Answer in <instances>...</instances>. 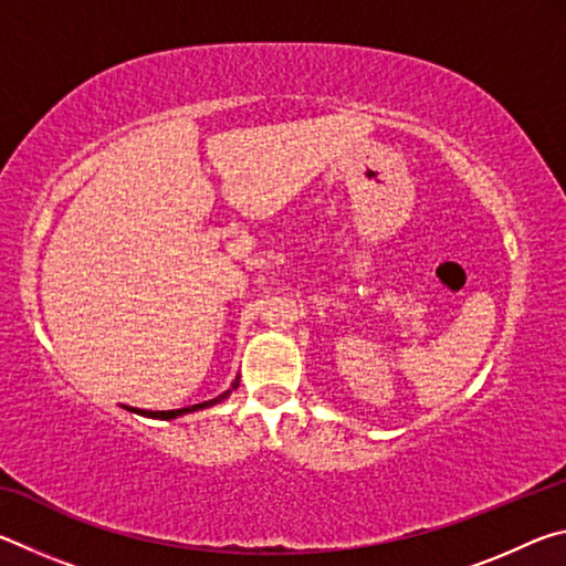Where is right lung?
I'll list each match as a JSON object with an SVG mask.
<instances>
[{
  "label": "right lung",
  "instance_id": "add662e5",
  "mask_svg": "<svg viewBox=\"0 0 566 566\" xmlns=\"http://www.w3.org/2000/svg\"><path fill=\"white\" fill-rule=\"evenodd\" d=\"M237 387V385H234ZM224 397H229V391H224L222 397L217 399H209V401H202V405H191V407H185V409H167V411H149V409H129V411H137V415H145V417H155V419H175V417H181V415H189V411H197V409H207L217 405V401H222Z\"/></svg>",
  "mask_w": 566,
  "mask_h": 566
}]
</instances>
